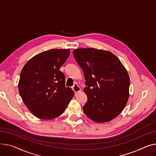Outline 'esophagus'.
<instances>
[{
    "instance_id": "34e87169",
    "label": "esophagus",
    "mask_w": 156,
    "mask_h": 156,
    "mask_svg": "<svg viewBox=\"0 0 156 156\" xmlns=\"http://www.w3.org/2000/svg\"><path fill=\"white\" fill-rule=\"evenodd\" d=\"M72 89L75 91V93H78L81 91V88H80V87L78 86V85L77 83H75L73 85V87H72Z\"/></svg>"
}]
</instances>
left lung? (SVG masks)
<instances>
[{
	"label": "left lung",
	"mask_w": 156,
	"mask_h": 156,
	"mask_svg": "<svg viewBox=\"0 0 156 156\" xmlns=\"http://www.w3.org/2000/svg\"><path fill=\"white\" fill-rule=\"evenodd\" d=\"M85 78L88 101L85 115L98 123L117 117L129 97L130 78L120 61L111 52L95 48L76 49L73 53Z\"/></svg>",
	"instance_id": "left-lung-1"
}]
</instances>
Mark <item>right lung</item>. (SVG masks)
<instances>
[{"label": "right lung", "instance_id": "1", "mask_svg": "<svg viewBox=\"0 0 156 156\" xmlns=\"http://www.w3.org/2000/svg\"><path fill=\"white\" fill-rule=\"evenodd\" d=\"M69 49H53L28 61L20 73L19 94L29 110L41 119H53L63 113L75 93L65 87L59 71L69 56Z\"/></svg>", "mask_w": 156, "mask_h": 156}]
</instances>
